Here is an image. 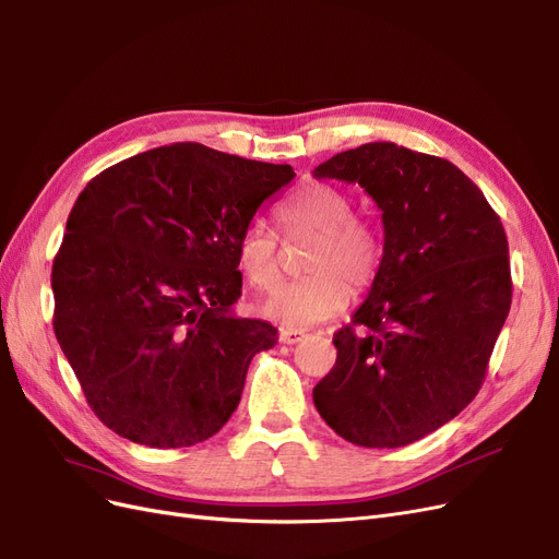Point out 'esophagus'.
<instances>
[{"label": "esophagus", "instance_id": "esophagus-1", "mask_svg": "<svg viewBox=\"0 0 559 559\" xmlns=\"http://www.w3.org/2000/svg\"><path fill=\"white\" fill-rule=\"evenodd\" d=\"M304 336H306V334H304L301 330H290V328L281 330V341H283V344H287V346L299 344V341H301Z\"/></svg>", "mask_w": 559, "mask_h": 559}]
</instances>
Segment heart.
Here are the masks:
<instances>
[{"label":"heart","mask_w":559,"mask_h":559,"mask_svg":"<svg viewBox=\"0 0 559 559\" xmlns=\"http://www.w3.org/2000/svg\"><path fill=\"white\" fill-rule=\"evenodd\" d=\"M287 231L316 237L306 272L283 283L260 304V313L287 328H311L341 313L355 290H365L378 274L381 246L376 234L355 221L350 197L328 183L304 186L283 209ZM239 264L260 290L278 281V241L264 221H253L239 239Z\"/></svg>","instance_id":"1"}]
</instances>
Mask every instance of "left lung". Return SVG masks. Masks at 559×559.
<instances>
[{
  "mask_svg": "<svg viewBox=\"0 0 559 559\" xmlns=\"http://www.w3.org/2000/svg\"><path fill=\"white\" fill-rule=\"evenodd\" d=\"M381 209L383 258L313 404L341 439L402 448L476 397L511 309L499 215L453 162L373 141L313 169ZM360 332L355 333L354 328Z\"/></svg>",
  "mask_w": 559,
  "mask_h": 559,
  "instance_id": "left-lung-1",
  "label": "left lung"
}]
</instances>
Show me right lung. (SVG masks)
I'll list each match as a JSON object with an SVG mask.
<instances>
[{"instance_id":"1","label":"right lung","mask_w":559,"mask_h":559,"mask_svg":"<svg viewBox=\"0 0 559 559\" xmlns=\"http://www.w3.org/2000/svg\"><path fill=\"white\" fill-rule=\"evenodd\" d=\"M290 165L171 143L104 169L52 262L58 344L95 416L151 448L206 441L278 330L239 318V239Z\"/></svg>"}]
</instances>
